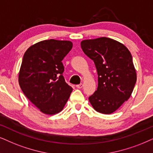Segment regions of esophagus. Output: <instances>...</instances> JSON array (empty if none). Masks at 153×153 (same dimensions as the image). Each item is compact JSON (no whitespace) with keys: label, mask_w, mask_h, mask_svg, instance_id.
<instances>
[{"label":"esophagus","mask_w":153,"mask_h":153,"mask_svg":"<svg viewBox=\"0 0 153 153\" xmlns=\"http://www.w3.org/2000/svg\"><path fill=\"white\" fill-rule=\"evenodd\" d=\"M82 87H83V84H82V83H80V84H79V85H76V88H78V89L82 88Z\"/></svg>","instance_id":"1"}]
</instances>
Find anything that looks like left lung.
Instances as JSON below:
<instances>
[{
	"mask_svg": "<svg viewBox=\"0 0 153 153\" xmlns=\"http://www.w3.org/2000/svg\"><path fill=\"white\" fill-rule=\"evenodd\" d=\"M83 52L94 61L98 87L89 101L100 113L110 114L129 99L136 82L132 56L123 44L107 37L83 40Z\"/></svg>",
	"mask_w": 153,
	"mask_h": 153,
	"instance_id": "8db88e82",
	"label": "left lung"
}]
</instances>
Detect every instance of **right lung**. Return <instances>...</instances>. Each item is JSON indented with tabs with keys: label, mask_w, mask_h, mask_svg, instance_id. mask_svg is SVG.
Segmentation results:
<instances>
[{
	"label": "right lung",
	"mask_w": 153,
	"mask_h": 153,
	"mask_svg": "<svg viewBox=\"0 0 153 153\" xmlns=\"http://www.w3.org/2000/svg\"><path fill=\"white\" fill-rule=\"evenodd\" d=\"M73 47L70 41L49 39L25 51L19 72V85L25 95L42 113L62 111L73 88L65 82L62 61Z\"/></svg>",
	"instance_id": "obj_1"
}]
</instances>
